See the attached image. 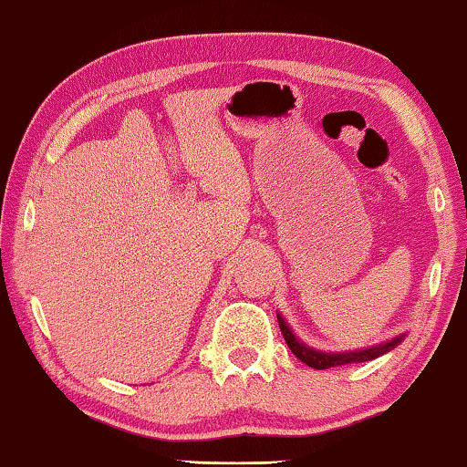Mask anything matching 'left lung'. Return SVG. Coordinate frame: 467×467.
Returning <instances> with one entry per match:
<instances>
[{"label":"left lung","instance_id":"1","mask_svg":"<svg viewBox=\"0 0 467 467\" xmlns=\"http://www.w3.org/2000/svg\"><path fill=\"white\" fill-rule=\"evenodd\" d=\"M277 321H279V327H282V334L285 342H288V347L294 355H296L300 361L306 363L308 368H315V369H327V368H338V365H347V363H363V361H371V358H376L379 355L389 353L392 350L397 344L400 342V338H394L386 344H379V347L374 348H365V350H358V353H344V355H327V353H319V350H313L305 347L303 342L296 340V336L292 334V329L285 326L284 317H279L277 315Z\"/></svg>","mask_w":467,"mask_h":467}]
</instances>
